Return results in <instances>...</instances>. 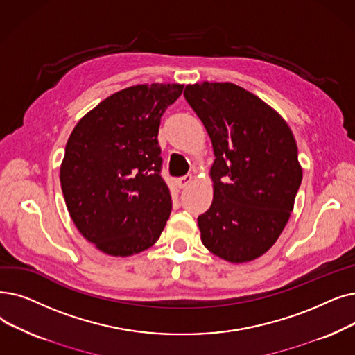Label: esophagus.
Listing matches in <instances>:
<instances>
[{"instance_id": "esophagus-1", "label": "esophagus", "mask_w": 355, "mask_h": 355, "mask_svg": "<svg viewBox=\"0 0 355 355\" xmlns=\"http://www.w3.org/2000/svg\"><path fill=\"white\" fill-rule=\"evenodd\" d=\"M191 181H193V175H191V174H187V175L177 178V186H178L180 189H186V187L190 186Z\"/></svg>"}]
</instances>
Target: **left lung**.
<instances>
[{
  "label": "left lung",
  "mask_w": 355,
  "mask_h": 355,
  "mask_svg": "<svg viewBox=\"0 0 355 355\" xmlns=\"http://www.w3.org/2000/svg\"><path fill=\"white\" fill-rule=\"evenodd\" d=\"M184 97L210 136L213 202L197 218L206 248L230 263L266 254L290 218L302 184L287 123L230 83L187 85Z\"/></svg>",
  "instance_id": "left-lung-1"
}]
</instances>
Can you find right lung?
<instances>
[{
    "instance_id": "add662e5",
    "label": "right lung",
    "mask_w": 355,
    "mask_h": 355,
    "mask_svg": "<svg viewBox=\"0 0 355 355\" xmlns=\"http://www.w3.org/2000/svg\"><path fill=\"white\" fill-rule=\"evenodd\" d=\"M184 85H135L107 97L69 136L60 187L81 235L113 257L155 243L171 214L161 177V117Z\"/></svg>"
}]
</instances>
